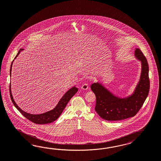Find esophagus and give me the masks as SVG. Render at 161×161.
I'll return each instance as SVG.
<instances>
[{
	"instance_id": "esophagus-1",
	"label": "esophagus",
	"mask_w": 161,
	"mask_h": 161,
	"mask_svg": "<svg viewBox=\"0 0 161 161\" xmlns=\"http://www.w3.org/2000/svg\"><path fill=\"white\" fill-rule=\"evenodd\" d=\"M81 88L83 89V90H86L88 88V85L86 83L84 84H83V86H81Z\"/></svg>"
}]
</instances>
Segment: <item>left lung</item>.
Listing matches in <instances>:
<instances>
[{"label":"left lung","mask_w":161,"mask_h":161,"mask_svg":"<svg viewBox=\"0 0 161 161\" xmlns=\"http://www.w3.org/2000/svg\"><path fill=\"white\" fill-rule=\"evenodd\" d=\"M135 58L141 61V73L134 92L125 97L116 96L99 82L93 83L91 89L96 97L95 110L103 119L117 121L133 117L141 109L148 96L150 82L149 65L140 49L135 50Z\"/></svg>","instance_id":"left-lung-1"}]
</instances>
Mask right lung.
Masks as SVG:
<instances>
[{
    "label": "right lung",
    "mask_w": 161,
    "mask_h": 161,
    "mask_svg": "<svg viewBox=\"0 0 161 161\" xmlns=\"http://www.w3.org/2000/svg\"><path fill=\"white\" fill-rule=\"evenodd\" d=\"M23 50H24V49H20L18 53L15 57V59L16 58V57L19 55L20 53ZM14 61H12V63L11 64V65H10V77H11L12 67V64H13ZM9 87L10 96L12 102L14 104L15 107L19 111L20 113L24 117L28 119L30 121L34 122L36 124H38V125H44V124L50 123H52L55 120H56L63 112L64 109L66 107L67 104H68V102L70 100V99L73 97L74 95L78 92V88L75 87V86H74L73 87L69 89L68 91L64 94L63 96L59 100L57 105L53 110L48 111L47 112L42 113V114H30L28 113L25 112L17 105V104L15 103V100L12 96V94L10 84Z\"/></svg>",
    "instance_id": "add662e5"
}]
</instances>
